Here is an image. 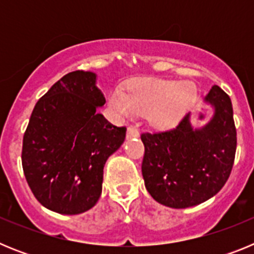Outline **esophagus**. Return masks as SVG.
<instances>
[{
	"instance_id": "1",
	"label": "esophagus",
	"mask_w": 254,
	"mask_h": 254,
	"mask_svg": "<svg viewBox=\"0 0 254 254\" xmlns=\"http://www.w3.org/2000/svg\"><path fill=\"white\" fill-rule=\"evenodd\" d=\"M140 136V132L136 127L133 126H129L128 128H127V138H132V137H138Z\"/></svg>"
}]
</instances>
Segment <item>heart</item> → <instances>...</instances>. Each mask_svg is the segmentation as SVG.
Wrapping results in <instances>:
<instances>
[{"mask_svg": "<svg viewBox=\"0 0 254 254\" xmlns=\"http://www.w3.org/2000/svg\"><path fill=\"white\" fill-rule=\"evenodd\" d=\"M196 98V86L192 82L146 77L132 82L127 93L122 87L114 89L109 103L122 116L147 113L151 125L169 127L190 111Z\"/></svg>", "mask_w": 254, "mask_h": 254, "instance_id": "heart-1", "label": "heart"}]
</instances>
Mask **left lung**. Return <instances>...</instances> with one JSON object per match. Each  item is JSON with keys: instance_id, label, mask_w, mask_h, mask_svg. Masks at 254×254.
Masks as SVG:
<instances>
[{"instance_id": "obj_1", "label": "left lung", "mask_w": 254, "mask_h": 254, "mask_svg": "<svg viewBox=\"0 0 254 254\" xmlns=\"http://www.w3.org/2000/svg\"><path fill=\"white\" fill-rule=\"evenodd\" d=\"M206 102L214 105L215 113L201 129L192 128L186 114L173 128L141 134L145 187L161 205L186 208L205 202L232 173L237 150L232 100L215 85Z\"/></svg>"}]
</instances>
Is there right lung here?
<instances>
[{"label":"right lung","mask_w":254,"mask_h":254,"mask_svg":"<svg viewBox=\"0 0 254 254\" xmlns=\"http://www.w3.org/2000/svg\"><path fill=\"white\" fill-rule=\"evenodd\" d=\"M95 80L87 71L60 78L35 104L22 138L29 187L58 214H81L98 202L105 161L126 138V127L98 112L105 98Z\"/></svg>","instance_id":"1"}]
</instances>
